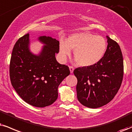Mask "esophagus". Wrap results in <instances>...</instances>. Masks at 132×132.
Returning a JSON list of instances; mask_svg holds the SVG:
<instances>
[{"mask_svg":"<svg viewBox=\"0 0 132 132\" xmlns=\"http://www.w3.org/2000/svg\"><path fill=\"white\" fill-rule=\"evenodd\" d=\"M69 69H70V71L71 73H72L73 72L74 70V67L73 66H69Z\"/></svg>","mask_w":132,"mask_h":132,"instance_id":"obj_1","label":"esophagus"}]
</instances>
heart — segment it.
<instances>
[{
  "label": "heart",
  "mask_w": 132,
  "mask_h": 132,
  "mask_svg": "<svg viewBox=\"0 0 132 132\" xmlns=\"http://www.w3.org/2000/svg\"><path fill=\"white\" fill-rule=\"evenodd\" d=\"M107 48L106 40L101 35L89 32L72 34L66 42H60V52L63 58L69 56L73 50L76 63L82 67L93 65L103 58Z\"/></svg>",
  "instance_id": "obj_1"
}]
</instances>
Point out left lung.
Instances as JSON below:
<instances>
[{
  "label": "left lung",
  "mask_w": 132,
  "mask_h": 132,
  "mask_svg": "<svg viewBox=\"0 0 132 132\" xmlns=\"http://www.w3.org/2000/svg\"><path fill=\"white\" fill-rule=\"evenodd\" d=\"M108 46L103 58L93 65L73 71L77 78L78 100L82 105L97 108L113 100L121 87L123 75V57L119 45L106 36Z\"/></svg>",
  "instance_id": "1"
}]
</instances>
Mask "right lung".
I'll return each mask as SVG.
<instances>
[{"mask_svg": "<svg viewBox=\"0 0 132 132\" xmlns=\"http://www.w3.org/2000/svg\"><path fill=\"white\" fill-rule=\"evenodd\" d=\"M45 44L38 55L29 50V34L18 39L13 49L10 63V78L19 97L29 105L43 108L57 100L58 87L69 76V67L60 64L56 55L59 42L51 37L41 36Z\"/></svg>", "mask_w": 132, "mask_h": 132, "instance_id": "right-lung-1", "label": "right lung"}]
</instances>
